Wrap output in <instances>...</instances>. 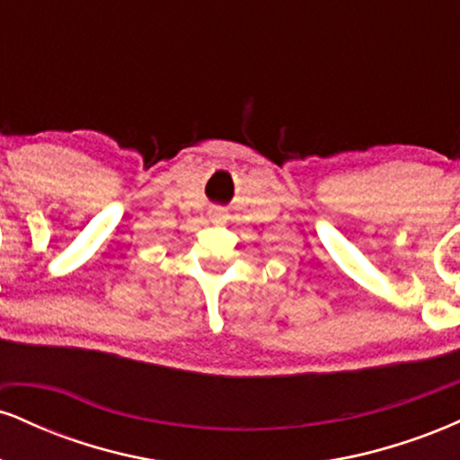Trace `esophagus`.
Here are the masks:
<instances>
[{"instance_id": "1", "label": "esophagus", "mask_w": 460, "mask_h": 460, "mask_svg": "<svg viewBox=\"0 0 460 460\" xmlns=\"http://www.w3.org/2000/svg\"><path fill=\"white\" fill-rule=\"evenodd\" d=\"M212 218H214V220H223V218H225V214H223V212H218V209H216V212H212Z\"/></svg>"}]
</instances>
